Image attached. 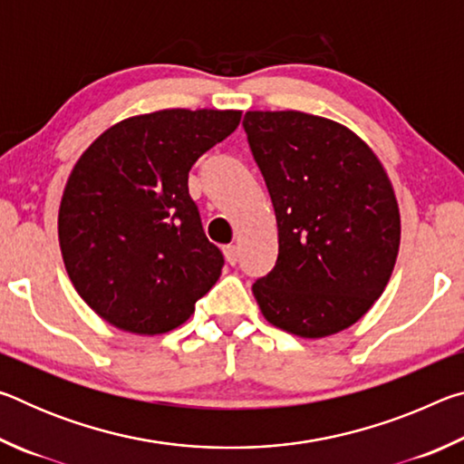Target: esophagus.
<instances>
[{"mask_svg":"<svg viewBox=\"0 0 464 464\" xmlns=\"http://www.w3.org/2000/svg\"><path fill=\"white\" fill-rule=\"evenodd\" d=\"M223 251H225V260H227V262H229L231 266L237 264V260H239V249H237V246H225Z\"/></svg>","mask_w":464,"mask_h":464,"instance_id":"obj_1","label":"esophagus"}]
</instances>
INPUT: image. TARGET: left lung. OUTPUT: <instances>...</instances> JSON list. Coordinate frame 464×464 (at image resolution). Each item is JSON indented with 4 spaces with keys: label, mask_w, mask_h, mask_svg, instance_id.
<instances>
[{
    "label": "left lung",
    "mask_w": 464,
    "mask_h": 464,
    "mask_svg": "<svg viewBox=\"0 0 464 464\" xmlns=\"http://www.w3.org/2000/svg\"><path fill=\"white\" fill-rule=\"evenodd\" d=\"M243 129L278 225L276 266L251 286L262 315L313 340L354 325L387 286L401 239L382 163L343 124L296 110L246 112Z\"/></svg>",
    "instance_id": "8db88e82"
}]
</instances>
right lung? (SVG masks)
Returning a JSON list of instances; mask_svg holds the SVG:
<instances>
[{
	"label": "right lung",
	"mask_w": 464,
	"mask_h": 464,
	"mask_svg": "<svg viewBox=\"0 0 464 464\" xmlns=\"http://www.w3.org/2000/svg\"><path fill=\"white\" fill-rule=\"evenodd\" d=\"M239 121V110L207 108L132 116L77 160L59 246L75 290L110 325L171 332L221 276L223 254L204 235L188 174Z\"/></svg>",
	"instance_id": "obj_1"
}]
</instances>
